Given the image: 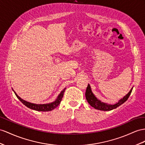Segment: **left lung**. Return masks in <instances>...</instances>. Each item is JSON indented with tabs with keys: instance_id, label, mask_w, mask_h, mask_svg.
Returning <instances> with one entry per match:
<instances>
[{
	"instance_id": "left-lung-1",
	"label": "left lung",
	"mask_w": 145,
	"mask_h": 145,
	"mask_svg": "<svg viewBox=\"0 0 145 145\" xmlns=\"http://www.w3.org/2000/svg\"><path fill=\"white\" fill-rule=\"evenodd\" d=\"M132 89L133 88L131 89V90L130 91V92L127 95L124 96L123 99H121L120 101L114 105H108L106 104V103H104L102 102L101 101H100L99 100H98L95 97V95L92 92L89 84L88 85L86 93H85V95H86V98L88 102L89 103V104H90L91 106L94 107L95 109L103 110V111H110L111 110L116 108L117 107L120 106L122 104V103H124L126 101H127L128 98L129 97L130 95L131 94Z\"/></svg>"
}]
</instances>
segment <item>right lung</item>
Wrapping results in <instances>:
<instances>
[{
	"instance_id": "obj_1",
	"label": "right lung",
	"mask_w": 145,
	"mask_h": 145,
	"mask_svg": "<svg viewBox=\"0 0 145 145\" xmlns=\"http://www.w3.org/2000/svg\"><path fill=\"white\" fill-rule=\"evenodd\" d=\"M65 88L63 90L60 94L58 95V97L57 98V99L53 102L50 103H47V104H35V103H32L30 102H28L24 101L23 99H22L21 98H20L19 96H18L15 92L14 91V94H15L16 96L17 97V98L20 100V101L23 103L24 105L26 106L28 108L34 110L36 111H51L54 110V108H56V107L60 104V103L62 101V99L63 97V95H64V93L65 92Z\"/></svg>"
}]
</instances>
